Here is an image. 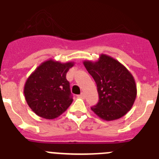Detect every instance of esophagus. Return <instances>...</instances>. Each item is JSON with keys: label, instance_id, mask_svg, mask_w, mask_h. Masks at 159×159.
Wrapping results in <instances>:
<instances>
[{"label": "esophagus", "instance_id": "34e87169", "mask_svg": "<svg viewBox=\"0 0 159 159\" xmlns=\"http://www.w3.org/2000/svg\"><path fill=\"white\" fill-rule=\"evenodd\" d=\"M78 98H83V99H84V98H85V94H84V93H81L80 95H78Z\"/></svg>", "mask_w": 159, "mask_h": 159}]
</instances>
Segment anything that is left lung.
Segmentation results:
<instances>
[{"mask_svg":"<svg viewBox=\"0 0 159 159\" xmlns=\"http://www.w3.org/2000/svg\"><path fill=\"white\" fill-rule=\"evenodd\" d=\"M87 72L94 78L99 101L91 110L104 120L125 116L136 100V81L125 65L112 57L102 53L96 61H84Z\"/></svg>","mask_w":159,"mask_h":159,"instance_id":"8db88e82","label":"left lung"}]
</instances>
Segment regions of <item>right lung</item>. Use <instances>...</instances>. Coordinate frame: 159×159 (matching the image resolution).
<instances>
[{
    "mask_svg": "<svg viewBox=\"0 0 159 159\" xmlns=\"http://www.w3.org/2000/svg\"><path fill=\"white\" fill-rule=\"evenodd\" d=\"M75 62L61 63L53 59L43 62L26 80L23 94L27 105L38 116L54 119L72 102L66 74Z\"/></svg>",
    "mask_w": 159,
    "mask_h": 159,
    "instance_id": "right-lung-1",
    "label": "right lung"
}]
</instances>
